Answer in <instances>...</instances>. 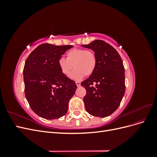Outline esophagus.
Returning <instances> with one entry per match:
<instances>
[{"label":"esophagus","instance_id":"obj_1","mask_svg":"<svg viewBox=\"0 0 157 157\" xmlns=\"http://www.w3.org/2000/svg\"><path fill=\"white\" fill-rule=\"evenodd\" d=\"M76 84H77V86L78 87V86H80V82H78V81H77V82H76Z\"/></svg>","mask_w":157,"mask_h":157}]
</instances>
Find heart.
Wrapping results in <instances>:
<instances>
[{
	"mask_svg": "<svg viewBox=\"0 0 157 157\" xmlns=\"http://www.w3.org/2000/svg\"><path fill=\"white\" fill-rule=\"evenodd\" d=\"M66 56V58L61 57L59 59L58 66L65 76H68L74 67L69 75L72 80H81L85 75H91L96 69L97 58L93 51L75 48L69 50Z\"/></svg>",
	"mask_w": 157,
	"mask_h": 157,
	"instance_id": "b5f03b06",
	"label": "heart"
}]
</instances>
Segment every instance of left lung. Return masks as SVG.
<instances>
[{
  "label": "left lung",
  "mask_w": 157,
  "mask_h": 157,
  "mask_svg": "<svg viewBox=\"0 0 157 157\" xmlns=\"http://www.w3.org/2000/svg\"><path fill=\"white\" fill-rule=\"evenodd\" d=\"M82 46L92 50L97 58L94 72L81 82L86 90L83 98L85 109L92 116L108 117L119 107L125 93L122 60L118 52L105 41L96 40Z\"/></svg>",
  "instance_id": "obj_1"
}]
</instances>
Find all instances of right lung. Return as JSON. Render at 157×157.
Returning a JSON list of instances; mask_svg holds the SVG:
<instances>
[{
	"instance_id": "add662e5",
	"label": "right lung",
	"mask_w": 157,
	"mask_h": 157,
	"mask_svg": "<svg viewBox=\"0 0 157 157\" xmlns=\"http://www.w3.org/2000/svg\"><path fill=\"white\" fill-rule=\"evenodd\" d=\"M72 47L42 44L26 59L23 72L25 97L32 110L45 119L64 116L77 88L58 66L59 59Z\"/></svg>"
}]
</instances>
